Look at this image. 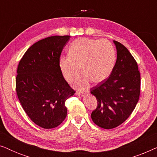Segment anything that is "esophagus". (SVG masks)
I'll use <instances>...</instances> for the list:
<instances>
[{
	"mask_svg": "<svg viewBox=\"0 0 157 157\" xmlns=\"http://www.w3.org/2000/svg\"><path fill=\"white\" fill-rule=\"evenodd\" d=\"M87 94L86 92H84V93H83V92H81L80 91H78L76 92V94L78 96H84L85 94Z\"/></svg>",
	"mask_w": 157,
	"mask_h": 157,
	"instance_id": "34e87169",
	"label": "esophagus"
}]
</instances>
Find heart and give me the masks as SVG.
Segmentation results:
<instances>
[{
	"label": "heart",
	"instance_id": "heart-1",
	"mask_svg": "<svg viewBox=\"0 0 157 157\" xmlns=\"http://www.w3.org/2000/svg\"><path fill=\"white\" fill-rule=\"evenodd\" d=\"M116 51L106 39L77 38L71 44L68 55L59 59V68L67 81L78 74L79 67L83 74L77 77L74 85L80 89L88 87L91 81L100 83L110 76L115 65Z\"/></svg>",
	"mask_w": 157,
	"mask_h": 157
}]
</instances>
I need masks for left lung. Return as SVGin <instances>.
<instances>
[{"mask_svg": "<svg viewBox=\"0 0 157 157\" xmlns=\"http://www.w3.org/2000/svg\"><path fill=\"white\" fill-rule=\"evenodd\" d=\"M117 59L106 80L92 88L98 106L91 113L96 125L106 129L117 127L134 111L140 94L141 77L138 65L127 48L113 40Z\"/></svg>", "mask_w": 157, "mask_h": 157, "instance_id": "8db88e82", "label": "left lung"}]
</instances>
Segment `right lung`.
<instances>
[{
	"label": "right lung",
	"mask_w": 157,
	"mask_h": 157,
	"mask_svg": "<svg viewBox=\"0 0 157 157\" xmlns=\"http://www.w3.org/2000/svg\"><path fill=\"white\" fill-rule=\"evenodd\" d=\"M70 36H54L30 47L19 62L16 93L23 110L44 128L59 126L67 115L65 102L75 94L64 79L59 59Z\"/></svg>",
	"instance_id": "right-lung-1"
}]
</instances>
